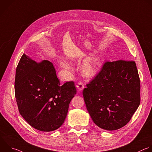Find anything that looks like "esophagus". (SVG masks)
I'll use <instances>...</instances> for the list:
<instances>
[{"label": "esophagus", "mask_w": 152, "mask_h": 152, "mask_svg": "<svg viewBox=\"0 0 152 152\" xmlns=\"http://www.w3.org/2000/svg\"><path fill=\"white\" fill-rule=\"evenodd\" d=\"M77 88L79 90V91H82L83 89L84 88V84L82 82H79L77 84V86H76Z\"/></svg>", "instance_id": "esophagus-1"}]
</instances>
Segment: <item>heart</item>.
Returning <instances> with one entry per match:
<instances>
[{"label": "heart", "mask_w": 152, "mask_h": 152, "mask_svg": "<svg viewBox=\"0 0 152 152\" xmlns=\"http://www.w3.org/2000/svg\"><path fill=\"white\" fill-rule=\"evenodd\" d=\"M101 57L99 56H96L90 57L86 59L82 66V72L84 76L86 77H91L95 73L96 69L100 64ZM61 66L66 69L70 70L71 68L65 61L61 63Z\"/></svg>", "instance_id": "1"}]
</instances>
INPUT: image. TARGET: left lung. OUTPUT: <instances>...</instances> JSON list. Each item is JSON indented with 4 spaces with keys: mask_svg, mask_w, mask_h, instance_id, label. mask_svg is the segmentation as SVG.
<instances>
[{
    "mask_svg": "<svg viewBox=\"0 0 152 152\" xmlns=\"http://www.w3.org/2000/svg\"><path fill=\"white\" fill-rule=\"evenodd\" d=\"M93 122L107 131L126 125L140 104V80L134 61H106L83 91Z\"/></svg>",
    "mask_w": 152,
    "mask_h": 152,
    "instance_id": "left-lung-1",
    "label": "left lung"
}]
</instances>
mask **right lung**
Wrapping results in <instances>:
<instances>
[{
    "mask_svg": "<svg viewBox=\"0 0 152 152\" xmlns=\"http://www.w3.org/2000/svg\"><path fill=\"white\" fill-rule=\"evenodd\" d=\"M76 94L73 81L61 85L51 62L37 63L22 56L16 69L15 95L20 115L32 127L44 132L59 128Z\"/></svg>",
    "mask_w": 152,
    "mask_h": 152,
    "instance_id": "obj_1",
    "label": "right lung"
}]
</instances>
